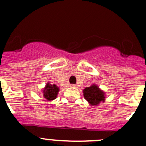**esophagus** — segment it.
Masks as SVG:
<instances>
[{
  "instance_id": "obj_1",
  "label": "esophagus",
  "mask_w": 146,
  "mask_h": 146,
  "mask_svg": "<svg viewBox=\"0 0 146 146\" xmlns=\"http://www.w3.org/2000/svg\"><path fill=\"white\" fill-rule=\"evenodd\" d=\"M70 86H71V87H73V88H76V87H77V85L71 84V85H70Z\"/></svg>"
}]
</instances>
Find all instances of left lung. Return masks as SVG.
Returning <instances> with one entry per match:
<instances>
[{"instance_id":"left-lung-1","label":"left lung","mask_w":146,"mask_h":146,"mask_svg":"<svg viewBox=\"0 0 146 146\" xmlns=\"http://www.w3.org/2000/svg\"><path fill=\"white\" fill-rule=\"evenodd\" d=\"M83 95L85 99L92 106H96L105 100L104 93L96 85L86 88L83 90Z\"/></svg>"}]
</instances>
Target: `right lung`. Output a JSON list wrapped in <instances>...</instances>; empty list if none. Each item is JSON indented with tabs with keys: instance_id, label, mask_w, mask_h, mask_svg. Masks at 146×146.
Instances as JSON below:
<instances>
[{
	"instance_id": "obj_1",
	"label": "right lung",
	"mask_w": 146,
	"mask_h": 146,
	"mask_svg": "<svg viewBox=\"0 0 146 146\" xmlns=\"http://www.w3.org/2000/svg\"><path fill=\"white\" fill-rule=\"evenodd\" d=\"M59 91V88L57 87L55 84L51 85L50 83H47L46 88L43 90V96L48 100H54L57 97L58 93Z\"/></svg>"
}]
</instances>
